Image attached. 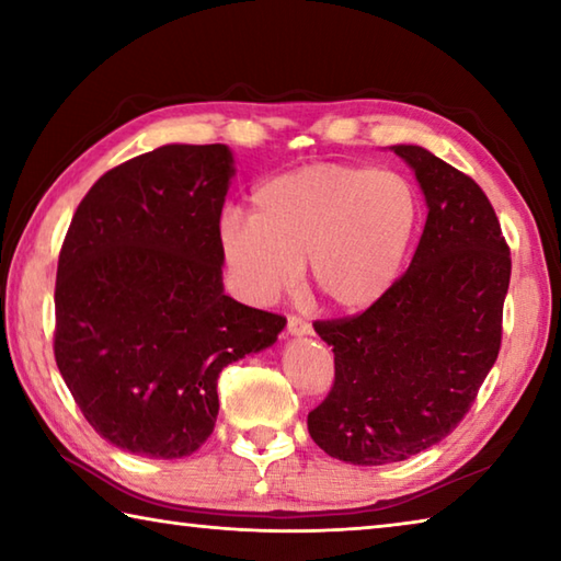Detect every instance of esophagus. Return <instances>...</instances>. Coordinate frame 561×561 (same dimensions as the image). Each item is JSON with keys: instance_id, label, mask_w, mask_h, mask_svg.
<instances>
[{"instance_id": "1", "label": "esophagus", "mask_w": 561, "mask_h": 561, "mask_svg": "<svg viewBox=\"0 0 561 561\" xmlns=\"http://www.w3.org/2000/svg\"><path fill=\"white\" fill-rule=\"evenodd\" d=\"M287 331L291 336H307V334H311V324L301 317H289L287 319Z\"/></svg>"}]
</instances>
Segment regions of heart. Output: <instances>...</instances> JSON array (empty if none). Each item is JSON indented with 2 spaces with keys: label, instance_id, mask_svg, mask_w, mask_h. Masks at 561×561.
Returning <instances> with one entry per match:
<instances>
[{
  "label": "heart",
  "instance_id": "heart-1",
  "mask_svg": "<svg viewBox=\"0 0 561 561\" xmlns=\"http://www.w3.org/2000/svg\"><path fill=\"white\" fill-rule=\"evenodd\" d=\"M254 215L227 210L217 244L234 289L272 304L309 282L339 311H364L393 289L421 220L411 180L393 170L319 163L264 180Z\"/></svg>",
  "mask_w": 561,
  "mask_h": 561
}]
</instances>
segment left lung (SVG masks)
<instances>
[{
  "label": "left lung",
  "instance_id": "obj_1",
  "mask_svg": "<svg viewBox=\"0 0 561 561\" xmlns=\"http://www.w3.org/2000/svg\"><path fill=\"white\" fill-rule=\"evenodd\" d=\"M391 150L428 205L411 267L364 314L314 324L334 351V386L309 435L351 465L405 460L462 421L500 354L512 272L480 185L421 146Z\"/></svg>",
  "mask_w": 561,
  "mask_h": 561
}]
</instances>
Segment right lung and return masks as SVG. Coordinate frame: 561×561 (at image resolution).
I'll return each instance as SVG.
<instances>
[{"mask_svg":"<svg viewBox=\"0 0 561 561\" xmlns=\"http://www.w3.org/2000/svg\"><path fill=\"white\" fill-rule=\"evenodd\" d=\"M234 175L222 144H170L96 180L56 270L54 356L101 438L175 460L210 438L217 376L287 319L225 294L217 244Z\"/></svg>","mask_w":561,"mask_h":561,"instance_id":"right-lung-1","label":"right lung"}]
</instances>
